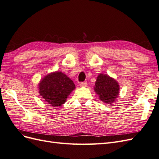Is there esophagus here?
I'll return each instance as SVG.
<instances>
[{"label": "esophagus", "instance_id": "34e87169", "mask_svg": "<svg viewBox=\"0 0 159 159\" xmlns=\"http://www.w3.org/2000/svg\"><path fill=\"white\" fill-rule=\"evenodd\" d=\"M80 87H86V86H87V82H85V81H84V82H81L80 84Z\"/></svg>", "mask_w": 159, "mask_h": 159}]
</instances>
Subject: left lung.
Masks as SVG:
<instances>
[{
	"label": "left lung",
	"mask_w": 159,
	"mask_h": 159,
	"mask_svg": "<svg viewBox=\"0 0 159 159\" xmlns=\"http://www.w3.org/2000/svg\"><path fill=\"white\" fill-rule=\"evenodd\" d=\"M94 89L103 102L112 103L119 95V86L114 79L101 74L96 80Z\"/></svg>",
	"instance_id": "8db88e82"
}]
</instances>
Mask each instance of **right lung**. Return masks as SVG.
<instances>
[{"instance_id": "right-lung-1", "label": "right lung", "mask_w": 159, "mask_h": 159, "mask_svg": "<svg viewBox=\"0 0 159 159\" xmlns=\"http://www.w3.org/2000/svg\"><path fill=\"white\" fill-rule=\"evenodd\" d=\"M71 79L61 72L56 71L47 75L39 84L40 94L46 102L53 107L60 106L75 89Z\"/></svg>"}]
</instances>
